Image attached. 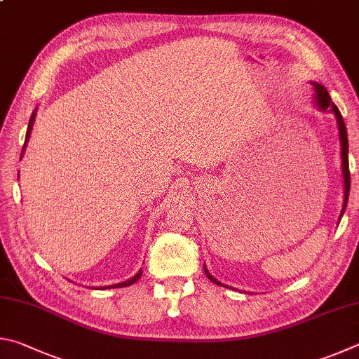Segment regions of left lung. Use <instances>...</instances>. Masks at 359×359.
I'll list each match as a JSON object with an SVG mask.
<instances>
[{
  "label": "left lung",
  "mask_w": 359,
  "mask_h": 359,
  "mask_svg": "<svg viewBox=\"0 0 359 359\" xmlns=\"http://www.w3.org/2000/svg\"><path fill=\"white\" fill-rule=\"evenodd\" d=\"M313 85V90H316V102L317 107L322 111H332L334 113V116L337 119V128H339V138H341V147H342V175H344V208L341 212V217L344 215L345 208H347V202H348V194H350V170H348V138H347V128H345V123H344V118L341 115V111L336 107V104L332 102L331 97H330V93L326 91V88L320 83H316V81H312ZM205 274L208 276V279L215 282L217 285H224L221 282L216 280L210 274L208 269L205 266Z\"/></svg>",
  "instance_id": "obj_1"
}]
</instances>
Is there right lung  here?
Here are the masks:
<instances>
[{
  "label": "right lung",
  "instance_id": "1",
  "mask_svg": "<svg viewBox=\"0 0 359 359\" xmlns=\"http://www.w3.org/2000/svg\"><path fill=\"white\" fill-rule=\"evenodd\" d=\"M34 116H36V110L33 111V115H31V118H29V123H28V130H27V137H25V144H23V148H22V156H23V153H25V147H27V142H28V138H29V134H31V129H33V124H34ZM22 156H20V159H22ZM143 274V271L140 269V271H138L134 278H130L129 280H126V282H121V284H115V285H107V287H99V288H121V287H128V285H132L134 284V282H137L138 279H140V276Z\"/></svg>",
  "mask_w": 359,
  "mask_h": 359
}]
</instances>
